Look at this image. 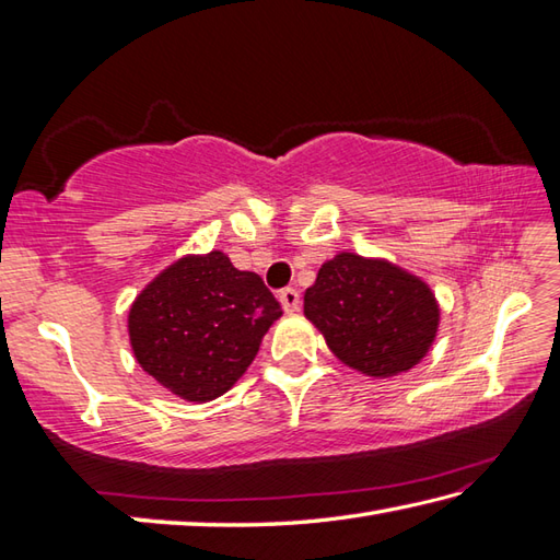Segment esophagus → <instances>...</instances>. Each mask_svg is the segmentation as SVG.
Wrapping results in <instances>:
<instances>
[{
  "mask_svg": "<svg viewBox=\"0 0 560 560\" xmlns=\"http://www.w3.org/2000/svg\"><path fill=\"white\" fill-rule=\"evenodd\" d=\"M279 301H281V305H283V311L287 313H295L301 307V293L295 291V289H283L281 293H279Z\"/></svg>",
  "mask_w": 560,
  "mask_h": 560,
  "instance_id": "34e87169",
  "label": "esophagus"
}]
</instances>
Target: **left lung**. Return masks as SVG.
Here are the masks:
<instances>
[{
    "label": "left lung",
    "instance_id": "1",
    "mask_svg": "<svg viewBox=\"0 0 560 560\" xmlns=\"http://www.w3.org/2000/svg\"><path fill=\"white\" fill-rule=\"evenodd\" d=\"M305 317L341 363L371 377L407 373L431 349L440 307L413 273L385 259L339 253L305 291Z\"/></svg>",
    "mask_w": 560,
    "mask_h": 560
}]
</instances>
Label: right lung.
Instances as JSON below:
<instances>
[{
    "label": "right lung",
    "mask_w": 560,
    "mask_h": 560,
    "mask_svg": "<svg viewBox=\"0 0 560 560\" xmlns=\"http://www.w3.org/2000/svg\"><path fill=\"white\" fill-rule=\"evenodd\" d=\"M281 305L255 271L219 249L163 269L129 307V341L139 365L187 401L229 392L255 361Z\"/></svg>",
    "instance_id": "1"
}]
</instances>
